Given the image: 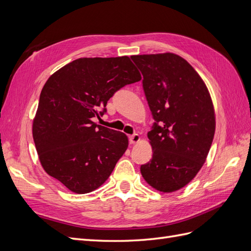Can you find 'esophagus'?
<instances>
[{"label": "esophagus", "instance_id": "34e87169", "mask_svg": "<svg viewBox=\"0 0 251 251\" xmlns=\"http://www.w3.org/2000/svg\"><path fill=\"white\" fill-rule=\"evenodd\" d=\"M140 140V137H139V135L138 134H134V135H132V136H130V137H128V141H130V143H137L138 141Z\"/></svg>", "mask_w": 251, "mask_h": 251}]
</instances>
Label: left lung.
<instances>
[{
    "mask_svg": "<svg viewBox=\"0 0 251 251\" xmlns=\"http://www.w3.org/2000/svg\"><path fill=\"white\" fill-rule=\"evenodd\" d=\"M155 123L148 133L153 157L140 166L148 183L172 193L191 182L214 139L215 110L200 75L174 53L131 56Z\"/></svg>",
    "mask_w": 251,
    "mask_h": 251,
    "instance_id": "8db88e82",
    "label": "left lung"
}]
</instances>
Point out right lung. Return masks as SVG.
<instances>
[{"mask_svg":"<svg viewBox=\"0 0 251 251\" xmlns=\"http://www.w3.org/2000/svg\"><path fill=\"white\" fill-rule=\"evenodd\" d=\"M140 79L127 56L78 58L51 75L32 126L36 151L49 176L76 194L104 183L128 141L123 132L92 118L107 112L108 100L119 89Z\"/></svg>","mask_w":251,"mask_h":251,"instance_id":"obj_1","label":"right lung"}]
</instances>
